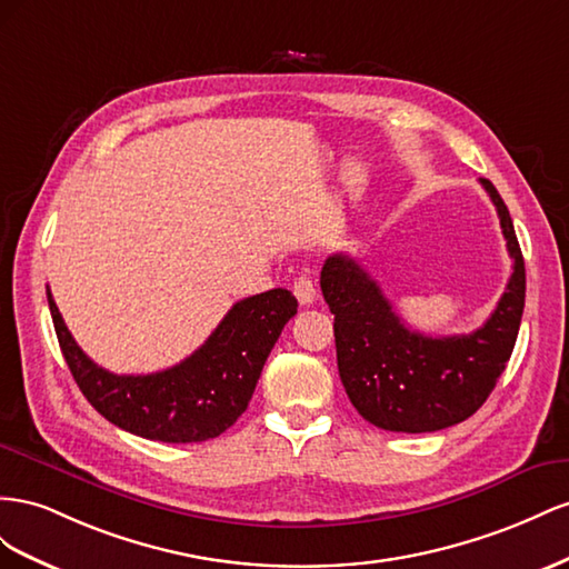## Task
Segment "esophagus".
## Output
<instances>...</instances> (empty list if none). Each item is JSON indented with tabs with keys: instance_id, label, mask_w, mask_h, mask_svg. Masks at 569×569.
Returning a JSON list of instances; mask_svg holds the SVG:
<instances>
[{
	"instance_id": "1",
	"label": "esophagus",
	"mask_w": 569,
	"mask_h": 569,
	"mask_svg": "<svg viewBox=\"0 0 569 569\" xmlns=\"http://www.w3.org/2000/svg\"><path fill=\"white\" fill-rule=\"evenodd\" d=\"M293 293L300 305H312L317 300V286L307 273H300L293 281Z\"/></svg>"
}]
</instances>
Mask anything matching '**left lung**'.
<instances>
[{"label": "left lung", "mask_w": 569, "mask_h": 569, "mask_svg": "<svg viewBox=\"0 0 569 569\" xmlns=\"http://www.w3.org/2000/svg\"><path fill=\"white\" fill-rule=\"evenodd\" d=\"M479 181L515 259L506 293L481 329L443 338L412 331L352 257L331 254L321 267L340 381L355 410L379 429L425 433L460 425L486 402L510 360L525 312V259L506 202L491 181Z\"/></svg>", "instance_id": "8db88e82"}]
</instances>
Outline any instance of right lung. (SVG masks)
Segmentation results:
<instances>
[{"label":"right lung","instance_id":"1","mask_svg":"<svg viewBox=\"0 0 569 569\" xmlns=\"http://www.w3.org/2000/svg\"><path fill=\"white\" fill-rule=\"evenodd\" d=\"M59 348L80 391L111 425L161 443L217 438L248 410L267 357L298 300L273 288L236 302L183 362L154 375H111L78 348L47 288Z\"/></svg>","mask_w":569,"mask_h":569}]
</instances>
